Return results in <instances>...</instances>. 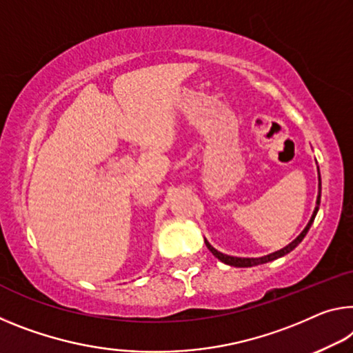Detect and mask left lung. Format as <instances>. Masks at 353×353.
<instances>
[{
    "mask_svg": "<svg viewBox=\"0 0 353 353\" xmlns=\"http://www.w3.org/2000/svg\"><path fill=\"white\" fill-rule=\"evenodd\" d=\"M317 204H321V174H319V196H317ZM317 210H319V207H316V210H314V214H312L310 223H307L306 228L303 229V231H301L300 236H299L297 239H295L294 242H290V243L288 245V247H284L283 250H279V251H275V253H272V254H267V256H262V257H232V256L223 254V253H220V251H216L214 247H212V245H210L209 242H207V240H205V247L210 250L212 254H214L215 257H218V259H220L221 262H225V264H228V265H232V267H253V265L265 264V262L275 261V259H278V257H281V256H284V254L290 253V251H292L295 247H297V245L301 242V240L305 239L307 231H310L312 221H314V218H316Z\"/></svg>",
    "mask_w": 353,
    "mask_h": 353,
    "instance_id": "obj_1",
    "label": "left lung"
}]
</instances>
